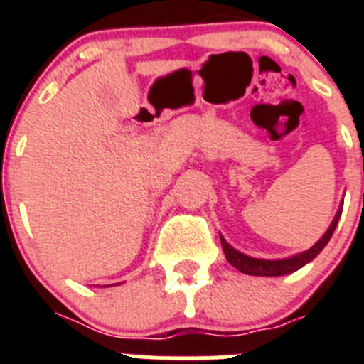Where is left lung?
<instances>
[{
    "label": "left lung",
    "instance_id": "obj_1",
    "mask_svg": "<svg viewBox=\"0 0 364 364\" xmlns=\"http://www.w3.org/2000/svg\"><path fill=\"white\" fill-rule=\"evenodd\" d=\"M341 211H343V205H339V210H337L332 224L328 226L326 233L310 250L297 253V255L286 257V259H255V257H250L246 253L239 252V250H235L220 235L222 250H224V255H226L228 262L233 268L239 269V272L246 273V275H257V277H281V275H288V273H294L297 269H301L302 266H306L308 262H311L315 257L323 252V247L330 242L333 231H336L337 222L341 218Z\"/></svg>",
    "mask_w": 364,
    "mask_h": 364
}]
</instances>
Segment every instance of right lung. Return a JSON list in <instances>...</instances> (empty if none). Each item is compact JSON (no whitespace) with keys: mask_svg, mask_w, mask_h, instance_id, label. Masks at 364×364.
Listing matches in <instances>:
<instances>
[{"mask_svg":"<svg viewBox=\"0 0 364 364\" xmlns=\"http://www.w3.org/2000/svg\"><path fill=\"white\" fill-rule=\"evenodd\" d=\"M117 284H120V282H117ZM111 286H112V284H111Z\"/></svg>","mask_w":364,"mask_h":364,"instance_id":"1","label":"right lung"}]
</instances>
